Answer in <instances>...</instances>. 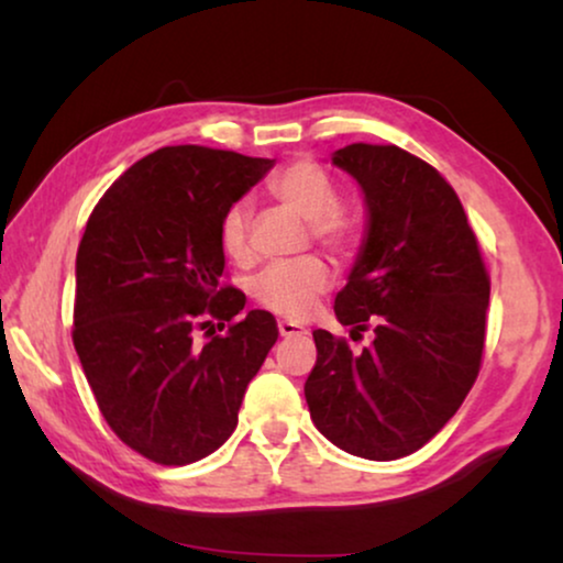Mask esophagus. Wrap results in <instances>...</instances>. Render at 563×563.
Returning <instances> with one entry per match:
<instances>
[{
  "label": "esophagus",
  "mask_w": 563,
  "mask_h": 563,
  "mask_svg": "<svg viewBox=\"0 0 563 563\" xmlns=\"http://www.w3.org/2000/svg\"><path fill=\"white\" fill-rule=\"evenodd\" d=\"M302 333H307V330H305L302 325H297V322H291V320H282V322H279V335H282V338L302 335Z\"/></svg>",
  "instance_id": "34e87169"
}]
</instances>
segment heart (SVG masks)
I'll use <instances>...</instances> for the list:
<instances>
[{
	"mask_svg": "<svg viewBox=\"0 0 563 563\" xmlns=\"http://www.w3.org/2000/svg\"><path fill=\"white\" fill-rule=\"evenodd\" d=\"M268 195L307 220L312 241L349 256L361 245L364 222L349 205L338 202V187L312 161H295L268 179ZM249 205H230L220 220V249L235 264H249ZM330 287V268L320 256H302L268 266L253 282V297L264 310L287 320H305Z\"/></svg>",
	"mask_w": 563,
	"mask_h": 563,
	"instance_id": "obj_1",
	"label": "heart"
}]
</instances>
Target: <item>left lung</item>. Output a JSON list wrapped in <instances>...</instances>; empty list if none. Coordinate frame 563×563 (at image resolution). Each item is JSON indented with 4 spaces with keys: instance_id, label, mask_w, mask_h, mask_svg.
<instances>
[{
    "instance_id": "left-lung-1",
    "label": "left lung",
    "mask_w": 563,
    "mask_h": 563,
    "mask_svg": "<svg viewBox=\"0 0 563 563\" xmlns=\"http://www.w3.org/2000/svg\"><path fill=\"white\" fill-rule=\"evenodd\" d=\"M333 164L361 184L368 238L333 310L374 341L314 330L310 418L338 449L395 461L422 449L474 387L487 335L489 274L461 199L399 145H345Z\"/></svg>"
}]
</instances>
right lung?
Wrapping results in <instances>:
<instances>
[{
	"mask_svg": "<svg viewBox=\"0 0 563 563\" xmlns=\"http://www.w3.org/2000/svg\"><path fill=\"white\" fill-rule=\"evenodd\" d=\"M274 161L166 145L104 191L76 253L74 349L128 449L161 466L210 456L279 338L225 282L220 220ZM219 320L214 334L211 320Z\"/></svg>",
	"mask_w": 563,
	"mask_h": 563,
	"instance_id": "add662e5",
	"label": "right lung"
}]
</instances>
